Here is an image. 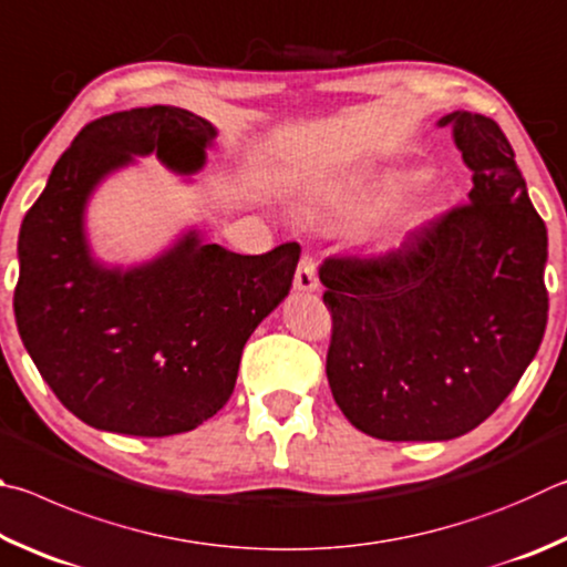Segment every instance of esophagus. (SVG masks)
Wrapping results in <instances>:
<instances>
[{
    "instance_id": "1",
    "label": "esophagus",
    "mask_w": 567,
    "mask_h": 567,
    "mask_svg": "<svg viewBox=\"0 0 567 567\" xmlns=\"http://www.w3.org/2000/svg\"><path fill=\"white\" fill-rule=\"evenodd\" d=\"M316 266H319V261H316L313 254H303L301 261H299V268H296V278H293V286L299 291H313L316 286H319V276H316Z\"/></svg>"
}]
</instances>
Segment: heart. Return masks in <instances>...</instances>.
<instances>
[{
    "label": "heart",
    "instance_id": "b5f03b06",
    "mask_svg": "<svg viewBox=\"0 0 567 567\" xmlns=\"http://www.w3.org/2000/svg\"><path fill=\"white\" fill-rule=\"evenodd\" d=\"M421 184H423V174H401V176H393L385 186H389L391 192H411V188Z\"/></svg>",
    "mask_w": 567,
    "mask_h": 567
}]
</instances>
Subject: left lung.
<instances>
[{"label": "left lung", "instance_id": "8db88e82", "mask_svg": "<svg viewBox=\"0 0 567 567\" xmlns=\"http://www.w3.org/2000/svg\"><path fill=\"white\" fill-rule=\"evenodd\" d=\"M473 172L471 202L445 208L399 248L329 256L326 375L355 429L381 441H451L518 385L548 323V231L493 118L453 112Z\"/></svg>", "mask_w": 567, "mask_h": 567}]
</instances>
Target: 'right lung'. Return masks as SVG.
<instances>
[{
	"mask_svg": "<svg viewBox=\"0 0 567 567\" xmlns=\"http://www.w3.org/2000/svg\"><path fill=\"white\" fill-rule=\"evenodd\" d=\"M214 136L178 106L94 118L22 221L19 336L64 409L99 431L162 439L212 419L231 399L248 336L291 291L296 241L244 256L188 234L132 271L89 256L82 214L99 178L152 152L194 172Z\"/></svg>",
	"mask_w": 567,
	"mask_h": 567,
	"instance_id": "add662e5",
	"label": "right lung"
}]
</instances>
